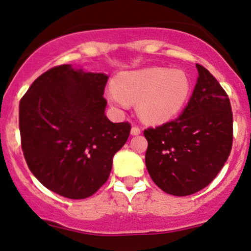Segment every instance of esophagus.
<instances>
[{
    "mask_svg": "<svg viewBox=\"0 0 251 251\" xmlns=\"http://www.w3.org/2000/svg\"><path fill=\"white\" fill-rule=\"evenodd\" d=\"M141 134V129L138 128L137 126H131V135H140Z\"/></svg>",
    "mask_w": 251,
    "mask_h": 251,
    "instance_id": "34e87169",
    "label": "esophagus"
}]
</instances>
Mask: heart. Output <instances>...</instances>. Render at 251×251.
<instances>
[{"label":"heart","mask_w":251,"mask_h":251,"mask_svg":"<svg viewBox=\"0 0 251 251\" xmlns=\"http://www.w3.org/2000/svg\"><path fill=\"white\" fill-rule=\"evenodd\" d=\"M190 93V81L184 73L146 68L121 73L115 78V85L105 89V97L119 109H126L129 101H137V110L144 120L161 123L183 109Z\"/></svg>","instance_id":"heart-1"}]
</instances>
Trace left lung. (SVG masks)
Here are the masks:
<instances>
[{
  "label": "left lung",
  "mask_w": 251,
  "mask_h": 251,
  "mask_svg": "<svg viewBox=\"0 0 251 251\" xmlns=\"http://www.w3.org/2000/svg\"><path fill=\"white\" fill-rule=\"evenodd\" d=\"M188 105L177 119L144 130L146 166L155 184L174 196L202 190L230 155L232 111L226 93L201 64Z\"/></svg>",
  "instance_id": "1"
}]
</instances>
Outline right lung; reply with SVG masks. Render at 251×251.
Here are the masks:
<instances>
[{"instance_id":"1","label":"right lung","mask_w":251,"mask_h":251,"mask_svg":"<svg viewBox=\"0 0 251 251\" xmlns=\"http://www.w3.org/2000/svg\"><path fill=\"white\" fill-rule=\"evenodd\" d=\"M108 76L52 67L20 101L21 146L44 187L72 200L87 199L107 182L113 157L130 134L129 122L105 116Z\"/></svg>"}]
</instances>
